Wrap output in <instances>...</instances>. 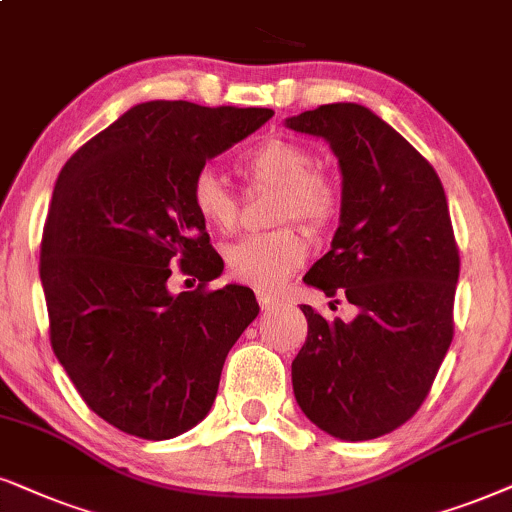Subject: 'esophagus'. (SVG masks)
<instances>
[{
    "label": "esophagus",
    "instance_id": "34e87169",
    "mask_svg": "<svg viewBox=\"0 0 512 512\" xmlns=\"http://www.w3.org/2000/svg\"><path fill=\"white\" fill-rule=\"evenodd\" d=\"M257 302H260L262 312H271V309H278V304H281V300H278L276 295L264 293V290H260V293H257Z\"/></svg>",
    "mask_w": 512,
    "mask_h": 512
}]
</instances>
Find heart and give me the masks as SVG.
I'll use <instances>...</instances> for the list:
<instances>
[{
    "label": "heart",
    "instance_id": "1",
    "mask_svg": "<svg viewBox=\"0 0 512 512\" xmlns=\"http://www.w3.org/2000/svg\"><path fill=\"white\" fill-rule=\"evenodd\" d=\"M238 170L250 184L274 186V222L297 219L309 229L331 222L338 212L340 191L326 172L314 170V155L288 139H267L252 146L238 160ZM189 198L200 222L215 231H231L238 222V203L224 179L212 167L193 174ZM229 274L248 286L269 290L307 260V241L293 226L252 234L224 250Z\"/></svg>",
    "mask_w": 512,
    "mask_h": 512
}]
</instances>
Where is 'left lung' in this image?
Segmentation results:
<instances>
[{"label":"left lung","instance_id":"obj_1","mask_svg":"<svg viewBox=\"0 0 512 512\" xmlns=\"http://www.w3.org/2000/svg\"><path fill=\"white\" fill-rule=\"evenodd\" d=\"M286 127L326 141L342 177L338 231L304 283L357 307L345 323L302 304L293 392L316 428L364 442L420 409L449 352L461 269L449 205L428 160L366 106L328 103Z\"/></svg>","mask_w":512,"mask_h":512}]
</instances>
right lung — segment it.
<instances>
[{
  "mask_svg": "<svg viewBox=\"0 0 512 512\" xmlns=\"http://www.w3.org/2000/svg\"><path fill=\"white\" fill-rule=\"evenodd\" d=\"M271 115L137 103L58 174L40 252L51 347L89 409L127 435L160 442L208 416L226 354L260 314L250 288L203 290L224 264L189 189ZM177 263L196 291L169 293Z\"/></svg>",
  "mask_w": 512,
  "mask_h": 512,
  "instance_id": "1",
  "label": "right lung"
}]
</instances>
